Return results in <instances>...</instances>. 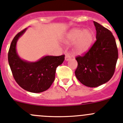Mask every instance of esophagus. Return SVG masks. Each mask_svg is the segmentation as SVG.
I'll return each mask as SVG.
<instances>
[{
	"instance_id": "obj_1",
	"label": "esophagus",
	"mask_w": 123,
	"mask_h": 123,
	"mask_svg": "<svg viewBox=\"0 0 123 123\" xmlns=\"http://www.w3.org/2000/svg\"><path fill=\"white\" fill-rule=\"evenodd\" d=\"M70 59H71V56H70L68 54H66L65 56V60L66 61H68L70 60Z\"/></svg>"
}]
</instances>
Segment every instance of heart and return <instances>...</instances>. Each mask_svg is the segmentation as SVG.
<instances>
[{
    "mask_svg": "<svg viewBox=\"0 0 123 123\" xmlns=\"http://www.w3.org/2000/svg\"><path fill=\"white\" fill-rule=\"evenodd\" d=\"M94 39V33L90 29L74 28L67 34L65 41L67 43H73V51L76 55H82L91 47Z\"/></svg>",
    "mask_w": 123,
    "mask_h": 123,
    "instance_id": "obj_1",
    "label": "heart"
}]
</instances>
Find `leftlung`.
I'll list each match as a JSON object with an SVG mask.
<instances>
[{
  "mask_svg": "<svg viewBox=\"0 0 123 123\" xmlns=\"http://www.w3.org/2000/svg\"><path fill=\"white\" fill-rule=\"evenodd\" d=\"M96 41L83 56L76 58V77L84 86L96 87L108 82L114 74L118 57L115 39L112 32L93 22Z\"/></svg>",
  "mask_w": 123,
  "mask_h": 123,
  "instance_id": "8db88e82",
  "label": "left lung"
}]
</instances>
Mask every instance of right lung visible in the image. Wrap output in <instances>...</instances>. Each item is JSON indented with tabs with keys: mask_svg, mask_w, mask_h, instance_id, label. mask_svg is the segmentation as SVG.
I'll return each instance as SVG.
<instances>
[{
	"mask_svg": "<svg viewBox=\"0 0 123 123\" xmlns=\"http://www.w3.org/2000/svg\"><path fill=\"white\" fill-rule=\"evenodd\" d=\"M27 28L15 36L9 49L8 59L15 81L22 89L32 93L49 89L55 78L56 70L62 64L65 55L45 56L36 62L23 60L17 53L16 43Z\"/></svg>",
	"mask_w": 123,
	"mask_h": 123,
	"instance_id": "obj_1",
	"label": "right lung"
}]
</instances>
